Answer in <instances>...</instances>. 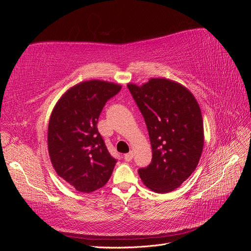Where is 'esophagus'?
Wrapping results in <instances>:
<instances>
[{
  "label": "esophagus",
  "mask_w": 251,
  "mask_h": 251,
  "mask_svg": "<svg viewBox=\"0 0 251 251\" xmlns=\"http://www.w3.org/2000/svg\"><path fill=\"white\" fill-rule=\"evenodd\" d=\"M133 156H134V154H133V151H130V153H127V154H125V156H124V158H125V160L126 161H131L132 159H133Z\"/></svg>",
  "instance_id": "1"
}]
</instances>
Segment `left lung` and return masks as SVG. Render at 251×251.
I'll return each mask as SVG.
<instances>
[{"label":"left lung","instance_id":"obj_1","mask_svg":"<svg viewBox=\"0 0 251 251\" xmlns=\"http://www.w3.org/2000/svg\"><path fill=\"white\" fill-rule=\"evenodd\" d=\"M150 135L153 158L138 174L153 192L179 187L199 163L204 146L203 119L194 95L180 83L151 78L142 86L128 83Z\"/></svg>","mask_w":251,"mask_h":251}]
</instances>
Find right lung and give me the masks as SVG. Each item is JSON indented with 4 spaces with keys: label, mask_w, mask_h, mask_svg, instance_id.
<instances>
[{
    "label": "right lung",
    "mask_w": 251,
    "mask_h": 251,
    "mask_svg": "<svg viewBox=\"0 0 251 251\" xmlns=\"http://www.w3.org/2000/svg\"><path fill=\"white\" fill-rule=\"evenodd\" d=\"M116 83L92 79L70 88L59 98L49 120L48 151L56 174L80 193H92L109 181L117 160L98 132V117Z\"/></svg>",
    "instance_id": "add662e5"
}]
</instances>
